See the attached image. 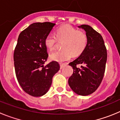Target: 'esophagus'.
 I'll list each match as a JSON object with an SVG mask.
<instances>
[{"label":"esophagus","instance_id":"1","mask_svg":"<svg viewBox=\"0 0 120 120\" xmlns=\"http://www.w3.org/2000/svg\"><path fill=\"white\" fill-rule=\"evenodd\" d=\"M65 65H66V64H60V68H61V69L63 68Z\"/></svg>","mask_w":120,"mask_h":120}]
</instances>
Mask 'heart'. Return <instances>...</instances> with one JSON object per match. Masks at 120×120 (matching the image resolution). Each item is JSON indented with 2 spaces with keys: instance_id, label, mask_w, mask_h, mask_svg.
I'll use <instances>...</instances> for the list:
<instances>
[{
  "instance_id": "obj_1",
  "label": "heart",
  "mask_w": 120,
  "mask_h": 120,
  "mask_svg": "<svg viewBox=\"0 0 120 120\" xmlns=\"http://www.w3.org/2000/svg\"><path fill=\"white\" fill-rule=\"evenodd\" d=\"M55 35L49 34L44 40L45 47L50 50L55 49L58 40L63 41V49L55 51L50 55V58L53 61L61 62L69 60L72 55L77 56L84 52L87 45L88 37L86 33L70 25L59 27Z\"/></svg>"
}]
</instances>
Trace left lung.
<instances>
[{
	"instance_id": "8db88e82",
	"label": "left lung",
	"mask_w": 120,
	"mask_h": 120,
	"mask_svg": "<svg viewBox=\"0 0 120 120\" xmlns=\"http://www.w3.org/2000/svg\"><path fill=\"white\" fill-rule=\"evenodd\" d=\"M88 37L86 47L79 58L70 62L73 75L68 84L73 91L80 96H88L96 91L101 83L105 71L107 50L103 37L93 27L82 24ZM81 64V68L77 66Z\"/></svg>"
}]
</instances>
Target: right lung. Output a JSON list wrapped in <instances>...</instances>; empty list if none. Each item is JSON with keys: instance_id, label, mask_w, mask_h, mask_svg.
<instances>
[{"instance_id": "1", "label": "right lung", "mask_w": 120, "mask_h": 120, "mask_svg": "<svg viewBox=\"0 0 120 120\" xmlns=\"http://www.w3.org/2000/svg\"><path fill=\"white\" fill-rule=\"evenodd\" d=\"M55 25L50 22L30 24L20 34L15 48L17 79L23 91L34 97H40L48 91L53 77L60 68L56 61L44 65L49 56L44 40Z\"/></svg>"}]
</instances>
